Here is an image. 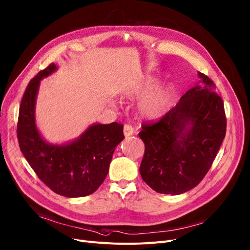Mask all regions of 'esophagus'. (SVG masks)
<instances>
[{"label": "esophagus", "instance_id": "1", "mask_svg": "<svg viewBox=\"0 0 250 250\" xmlns=\"http://www.w3.org/2000/svg\"><path fill=\"white\" fill-rule=\"evenodd\" d=\"M124 135H125V137H129L131 135H134V127H132L130 125H125Z\"/></svg>", "mask_w": 250, "mask_h": 250}]
</instances>
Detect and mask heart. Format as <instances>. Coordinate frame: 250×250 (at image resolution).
I'll return each instance as SVG.
<instances>
[{
  "instance_id": "obj_1",
  "label": "heart",
  "mask_w": 250,
  "mask_h": 250,
  "mask_svg": "<svg viewBox=\"0 0 250 250\" xmlns=\"http://www.w3.org/2000/svg\"><path fill=\"white\" fill-rule=\"evenodd\" d=\"M156 81L152 77H147L141 84L125 92V95L130 98L141 97L149 89L155 86ZM169 103V94L166 89L158 88L148 93L142 99L140 104L141 113L148 119H157L165 112Z\"/></svg>"
}]
</instances>
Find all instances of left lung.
<instances>
[{
    "instance_id": "1",
    "label": "left lung",
    "mask_w": 250,
    "mask_h": 250,
    "mask_svg": "<svg viewBox=\"0 0 250 250\" xmlns=\"http://www.w3.org/2000/svg\"><path fill=\"white\" fill-rule=\"evenodd\" d=\"M204 86L189 89L157 122L142 125L145 154L140 173L161 194L179 195L200 183L211 168L226 134L222 98L214 82L198 72Z\"/></svg>"
}]
</instances>
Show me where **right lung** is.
<instances>
[{
    "mask_svg": "<svg viewBox=\"0 0 250 250\" xmlns=\"http://www.w3.org/2000/svg\"><path fill=\"white\" fill-rule=\"evenodd\" d=\"M56 69L51 63L30 80L20 104L17 137L24 157L47 187L68 198L84 197L107 176L114 148L125 139L124 125L96 124L72 143H46L36 127L35 103L40 80Z\"/></svg>",
    "mask_w": 250,
    "mask_h": 250,
    "instance_id": "1",
    "label": "right lung"
}]
</instances>
